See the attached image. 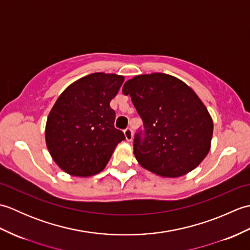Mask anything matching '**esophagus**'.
<instances>
[{
    "instance_id": "34e87169",
    "label": "esophagus",
    "mask_w": 250,
    "mask_h": 250,
    "mask_svg": "<svg viewBox=\"0 0 250 250\" xmlns=\"http://www.w3.org/2000/svg\"><path fill=\"white\" fill-rule=\"evenodd\" d=\"M124 134H125V137L126 141H128V142L132 141V137H133V133H132V130L130 128H126L125 130V132H124Z\"/></svg>"
}]
</instances>
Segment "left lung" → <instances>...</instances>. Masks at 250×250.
<instances>
[{"label":"left lung","instance_id":"left-lung-1","mask_svg":"<svg viewBox=\"0 0 250 250\" xmlns=\"http://www.w3.org/2000/svg\"><path fill=\"white\" fill-rule=\"evenodd\" d=\"M122 93L144 124L134 139V156L148 171L176 178L192 171L210 150L214 124L201 99L183 81L163 73L125 82Z\"/></svg>","mask_w":250,"mask_h":250}]
</instances>
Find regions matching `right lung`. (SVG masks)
Listing matches in <instances>:
<instances>
[{
	"mask_svg": "<svg viewBox=\"0 0 250 250\" xmlns=\"http://www.w3.org/2000/svg\"><path fill=\"white\" fill-rule=\"evenodd\" d=\"M125 76L93 73L71 83L57 99L47 117L46 146L62 171L89 177L105 168L125 135L115 129L109 103Z\"/></svg>",
	"mask_w": 250,
	"mask_h": 250,
	"instance_id": "right-lung-1",
	"label": "right lung"
}]
</instances>
